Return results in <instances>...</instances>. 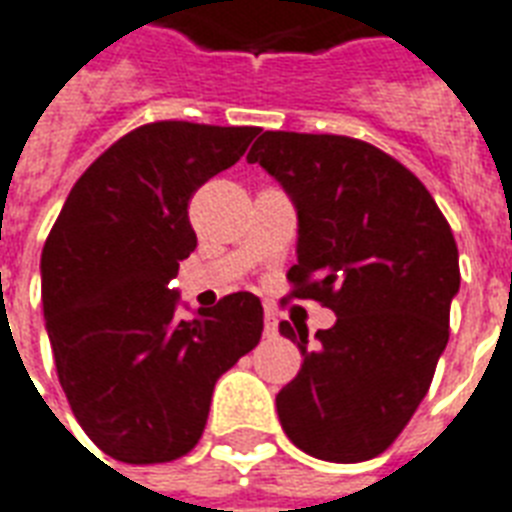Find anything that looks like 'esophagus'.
I'll list each match as a JSON object with an SVG mask.
<instances>
[{"label": "esophagus", "mask_w": 512, "mask_h": 512, "mask_svg": "<svg viewBox=\"0 0 512 512\" xmlns=\"http://www.w3.org/2000/svg\"><path fill=\"white\" fill-rule=\"evenodd\" d=\"M276 330H279V319L273 311H265V335H276Z\"/></svg>", "instance_id": "obj_1"}]
</instances>
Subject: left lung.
<instances>
[{
	"mask_svg": "<svg viewBox=\"0 0 512 512\" xmlns=\"http://www.w3.org/2000/svg\"><path fill=\"white\" fill-rule=\"evenodd\" d=\"M298 209L290 298L317 300L335 325L282 322L303 354L276 395L287 438L325 462L384 454L427 395L448 343L459 252L435 198L392 155L335 134L265 131L247 155Z\"/></svg>",
	"mask_w": 512,
	"mask_h": 512,
	"instance_id": "obj_1",
	"label": "left lung"
}]
</instances>
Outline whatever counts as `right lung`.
Instances as JSON below:
<instances>
[{
  "instance_id": "1",
  "label": "right lung",
  "mask_w": 512,
  "mask_h": 512,
  "mask_svg": "<svg viewBox=\"0 0 512 512\" xmlns=\"http://www.w3.org/2000/svg\"><path fill=\"white\" fill-rule=\"evenodd\" d=\"M260 134L161 120L134 128L74 182L42 249V308L74 419L107 456L193 451L217 378L255 349L263 306L233 292L193 319L169 290L198 239L187 204Z\"/></svg>"
}]
</instances>
